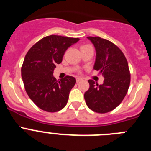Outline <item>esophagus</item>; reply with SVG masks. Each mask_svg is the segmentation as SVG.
Masks as SVG:
<instances>
[{
	"mask_svg": "<svg viewBox=\"0 0 151 151\" xmlns=\"http://www.w3.org/2000/svg\"><path fill=\"white\" fill-rule=\"evenodd\" d=\"M82 78H76V82H77V83H78V82H82Z\"/></svg>",
	"mask_w": 151,
	"mask_h": 151,
	"instance_id": "obj_1",
	"label": "esophagus"
}]
</instances>
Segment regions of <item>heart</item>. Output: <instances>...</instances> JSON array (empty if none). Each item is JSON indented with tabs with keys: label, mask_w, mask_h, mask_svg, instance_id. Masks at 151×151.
I'll use <instances>...</instances> for the list:
<instances>
[{
	"label": "heart",
	"mask_w": 151,
	"mask_h": 151,
	"mask_svg": "<svg viewBox=\"0 0 151 151\" xmlns=\"http://www.w3.org/2000/svg\"><path fill=\"white\" fill-rule=\"evenodd\" d=\"M85 46H88V45H85ZM85 46H82V47H85Z\"/></svg>",
	"instance_id": "obj_1"
}]
</instances>
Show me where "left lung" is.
<instances>
[{
    "label": "left lung",
    "instance_id": "8db88e82",
    "mask_svg": "<svg viewBox=\"0 0 151 151\" xmlns=\"http://www.w3.org/2000/svg\"><path fill=\"white\" fill-rule=\"evenodd\" d=\"M96 50L94 69L101 73L104 83L88 80L90 87L84 94L86 104L93 111L105 113L114 110L126 95L130 85V72L122 50L111 41L100 37H87Z\"/></svg>",
    "mask_w": 151,
    "mask_h": 151
}]
</instances>
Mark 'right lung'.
Here are the masks:
<instances>
[{
    "mask_svg": "<svg viewBox=\"0 0 151 151\" xmlns=\"http://www.w3.org/2000/svg\"><path fill=\"white\" fill-rule=\"evenodd\" d=\"M78 41L52 35L38 41L26 54L21 69L22 81L30 99L41 110L54 113L67 104L76 78L66 76L57 82L53 73L68 47Z\"/></svg>",
    "mask_w": 151,
    "mask_h": 151,
    "instance_id": "add662e5",
    "label": "right lung"
}]
</instances>
